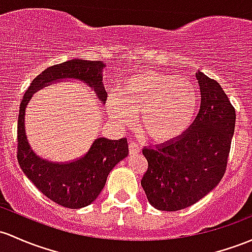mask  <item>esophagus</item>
Wrapping results in <instances>:
<instances>
[{
    "mask_svg": "<svg viewBox=\"0 0 252 252\" xmlns=\"http://www.w3.org/2000/svg\"><path fill=\"white\" fill-rule=\"evenodd\" d=\"M128 151H129V154H137V153H139V151H140V147L137 144L136 142H134L133 139H129Z\"/></svg>",
    "mask_w": 252,
    "mask_h": 252,
    "instance_id": "34e87169",
    "label": "esophagus"
}]
</instances>
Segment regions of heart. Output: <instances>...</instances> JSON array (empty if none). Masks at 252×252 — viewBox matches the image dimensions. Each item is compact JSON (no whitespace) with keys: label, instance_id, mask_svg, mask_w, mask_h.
<instances>
[{"label":"heart","instance_id":"1","mask_svg":"<svg viewBox=\"0 0 252 252\" xmlns=\"http://www.w3.org/2000/svg\"><path fill=\"white\" fill-rule=\"evenodd\" d=\"M197 105L198 97L186 78L143 71L124 80L120 98L110 97L108 110L120 125H131L139 114L143 131L154 140L167 143L188 131Z\"/></svg>","mask_w":252,"mask_h":252}]
</instances>
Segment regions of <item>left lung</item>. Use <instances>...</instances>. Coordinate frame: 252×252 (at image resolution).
I'll list each match as a JSON object with an SVG mask.
<instances>
[{
	"label": "left lung",
	"mask_w": 252,
	"mask_h": 252,
	"mask_svg": "<svg viewBox=\"0 0 252 252\" xmlns=\"http://www.w3.org/2000/svg\"><path fill=\"white\" fill-rule=\"evenodd\" d=\"M201 109L191 128L178 139L144 148L147 172L140 184L154 208L164 212L185 209L202 199L226 172L235 110L221 85L196 73Z\"/></svg>",
	"instance_id": "obj_1"
}]
</instances>
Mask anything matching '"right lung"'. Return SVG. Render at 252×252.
Wrapping results in <instances>:
<instances>
[{
    "label": "right lung",
    "mask_w": 252,
    "mask_h": 252,
    "mask_svg": "<svg viewBox=\"0 0 252 252\" xmlns=\"http://www.w3.org/2000/svg\"><path fill=\"white\" fill-rule=\"evenodd\" d=\"M102 61L77 60L62 62L37 75L24 94L18 116L17 158L26 177L44 196L62 207L78 209L93 203L104 188L108 174L128 154L126 138L118 140L97 138L88 153L75 161L51 163L30 148L25 133V108L32 94L56 80L79 79L94 89L105 103L107 93L102 83Z\"/></svg>",
    "instance_id": "1"
}]
</instances>
